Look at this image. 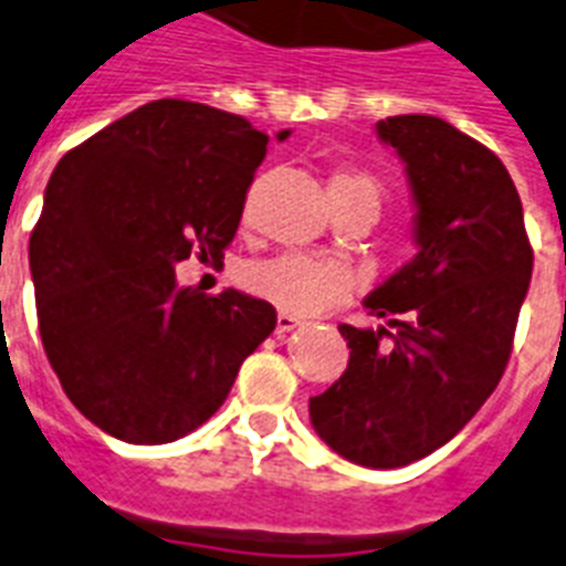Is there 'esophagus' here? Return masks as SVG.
<instances>
[{"label": "esophagus", "instance_id": "34e87169", "mask_svg": "<svg viewBox=\"0 0 566 566\" xmlns=\"http://www.w3.org/2000/svg\"><path fill=\"white\" fill-rule=\"evenodd\" d=\"M297 326H301V321H297V317L289 315V312H280V315H277V335L292 333V329H297Z\"/></svg>", "mask_w": 566, "mask_h": 566}]
</instances>
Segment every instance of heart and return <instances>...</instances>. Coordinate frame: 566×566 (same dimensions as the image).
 <instances>
[{"label": "heart", "instance_id": "heart-1", "mask_svg": "<svg viewBox=\"0 0 566 566\" xmlns=\"http://www.w3.org/2000/svg\"><path fill=\"white\" fill-rule=\"evenodd\" d=\"M370 196L378 202V185L367 172H335L329 179V199L333 205ZM245 289L263 301L274 303L277 310L292 315H315L335 303L347 301L353 292V277L340 263L317 260L310 254H277L269 260H256L242 274Z\"/></svg>", "mask_w": 566, "mask_h": 566}]
</instances>
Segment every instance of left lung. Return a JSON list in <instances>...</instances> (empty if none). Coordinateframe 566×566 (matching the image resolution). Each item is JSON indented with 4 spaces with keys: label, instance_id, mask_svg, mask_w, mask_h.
I'll list each match as a JSON object with an SVG mask.
<instances>
[{
    "label": "left lung",
    "instance_id": "obj_1",
    "mask_svg": "<svg viewBox=\"0 0 566 566\" xmlns=\"http://www.w3.org/2000/svg\"><path fill=\"white\" fill-rule=\"evenodd\" d=\"M417 205V256L364 297L385 326L340 324L344 376L310 399L344 460L399 469L465 428L506 370L532 245L515 181L492 149L433 115L378 120Z\"/></svg>",
    "mask_w": 566,
    "mask_h": 566
}]
</instances>
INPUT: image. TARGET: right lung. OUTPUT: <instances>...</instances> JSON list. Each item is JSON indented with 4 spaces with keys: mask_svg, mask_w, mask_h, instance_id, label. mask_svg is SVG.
<instances>
[{
    "mask_svg": "<svg viewBox=\"0 0 566 566\" xmlns=\"http://www.w3.org/2000/svg\"><path fill=\"white\" fill-rule=\"evenodd\" d=\"M265 144L240 115L165 97L51 172L28 242L40 338L74 408L115 440L161 446L196 431L272 335V303L176 286L190 254L222 260Z\"/></svg>",
    "mask_w": 566,
    "mask_h": 566,
    "instance_id": "1",
    "label": "right lung"
}]
</instances>
